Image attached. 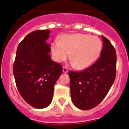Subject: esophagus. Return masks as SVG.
I'll use <instances>...</instances> for the list:
<instances>
[{"label":"esophagus","instance_id":"34e87169","mask_svg":"<svg viewBox=\"0 0 129 129\" xmlns=\"http://www.w3.org/2000/svg\"><path fill=\"white\" fill-rule=\"evenodd\" d=\"M62 72H63L64 73H67L68 72V69H67V68H66V67H62Z\"/></svg>","mask_w":129,"mask_h":129}]
</instances>
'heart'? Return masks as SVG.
<instances>
[{"label":"heart","mask_w":129,"mask_h":129,"mask_svg":"<svg viewBox=\"0 0 129 129\" xmlns=\"http://www.w3.org/2000/svg\"><path fill=\"white\" fill-rule=\"evenodd\" d=\"M101 40L88 34H67L55 40L51 45L53 59L57 62L65 61L69 57L72 64L79 70L92 66L98 58L101 50Z\"/></svg>","instance_id":"b5f03b06"}]
</instances>
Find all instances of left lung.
Instances as JSON below:
<instances>
[{
	"label": "left lung",
	"mask_w": 129,
	"mask_h": 129,
	"mask_svg": "<svg viewBox=\"0 0 129 129\" xmlns=\"http://www.w3.org/2000/svg\"><path fill=\"white\" fill-rule=\"evenodd\" d=\"M101 38L103 46L98 60L83 71L68 73L72 101L81 110H90L100 104L116 78V51L106 37Z\"/></svg>",
	"instance_id": "obj_1"
}]
</instances>
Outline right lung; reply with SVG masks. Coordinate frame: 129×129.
Wrapping results in <instances>:
<instances>
[{
  "mask_svg": "<svg viewBox=\"0 0 129 129\" xmlns=\"http://www.w3.org/2000/svg\"><path fill=\"white\" fill-rule=\"evenodd\" d=\"M50 31L37 30L24 37L17 47L13 64L17 87L22 98L36 109L52 102L54 85L62 68L51 59L50 44L46 43Z\"/></svg>",
  "mask_w": 129,
  "mask_h": 129,
  "instance_id": "add662e5",
  "label": "right lung"
}]
</instances>
